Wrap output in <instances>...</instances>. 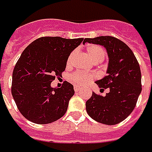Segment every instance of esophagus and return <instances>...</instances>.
I'll return each mask as SVG.
<instances>
[{
	"label": "esophagus",
	"instance_id": "esophagus-1",
	"mask_svg": "<svg viewBox=\"0 0 152 152\" xmlns=\"http://www.w3.org/2000/svg\"><path fill=\"white\" fill-rule=\"evenodd\" d=\"M74 90H75L76 92H77V91H80V86H74Z\"/></svg>",
	"mask_w": 152,
	"mask_h": 152
}]
</instances>
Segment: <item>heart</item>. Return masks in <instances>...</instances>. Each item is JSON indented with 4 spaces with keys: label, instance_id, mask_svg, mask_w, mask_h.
<instances>
[{
    "label": "heart",
    "instance_id": "heart-1",
    "mask_svg": "<svg viewBox=\"0 0 152 152\" xmlns=\"http://www.w3.org/2000/svg\"><path fill=\"white\" fill-rule=\"evenodd\" d=\"M86 51L95 62H102L106 56V52L102 46H97V45H89L86 47ZM76 53V50H73L70 53L67 59V66L72 65ZM96 75L95 73H85V72H77L72 74L70 77V80L72 82L78 86H86L90 83L91 80L96 79Z\"/></svg>",
    "mask_w": 152,
    "mask_h": 152
}]
</instances>
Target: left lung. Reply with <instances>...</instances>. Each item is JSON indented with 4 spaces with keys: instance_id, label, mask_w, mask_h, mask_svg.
<instances>
[{
    "instance_id": "1",
    "label": "left lung",
    "mask_w": 152,
    "mask_h": 152,
    "mask_svg": "<svg viewBox=\"0 0 152 152\" xmlns=\"http://www.w3.org/2000/svg\"><path fill=\"white\" fill-rule=\"evenodd\" d=\"M86 42L101 45L106 49L109 57L108 75L96 83L102 91L110 90L104 96L92 92L91 97L86 102V111L100 123H120L132 112L141 92L139 63L129 46L115 37L86 38Z\"/></svg>"
}]
</instances>
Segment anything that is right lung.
<instances>
[{"mask_svg": "<svg viewBox=\"0 0 152 152\" xmlns=\"http://www.w3.org/2000/svg\"><path fill=\"white\" fill-rule=\"evenodd\" d=\"M83 39L40 37L23 50L13 70L11 94L25 118L48 124L65 115L75 93L73 86L64 81L61 88H52L50 83L61 76L69 55Z\"/></svg>", "mask_w": 152, "mask_h": 152, "instance_id": "1", "label": "right lung"}]
</instances>
